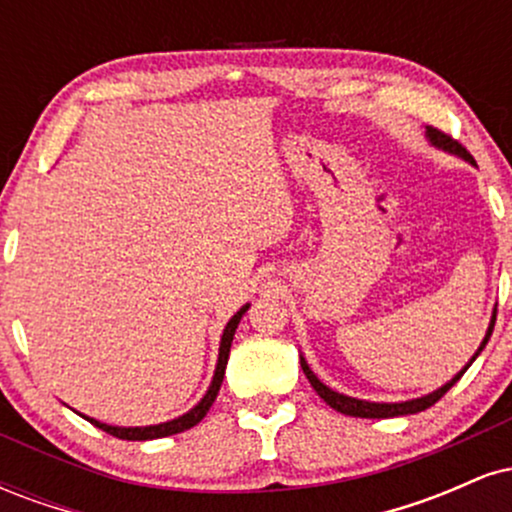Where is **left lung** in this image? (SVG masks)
<instances>
[{
    "label": "left lung",
    "mask_w": 512,
    "mask_h": 512,
    "mask_svg": "<svg viewBox=\"0 0 512 512\" xmlns=\"http://www.w3.org/2000/svg\"><path fill=\"white\" fill-rule=\"evenodd\" d=\"M426 137L428 142H431L433 146H438V149L448 151V154H455L464 158V161L474 163V158L469 156V151L464 149V146L460 142H455V139L448 137V134H443L440 129H433V127H426ZM493 325H496V310H493V317H491V325L489 330H486V337L484 342H481V346L477 349V354H474L472 358H469V363L464 366L460 373L455 375V378L450 380V383H445L443 387H438V390L428 392V395L424 397H416V399H407V402H366V399H356V397H349V395H342V392H334L332 387H327L325 383H320L317 380V375L310 370L308 363H305V358L301 356V368L305 373V378L310 380V385H313V390L320 395L322 399H325L327 404H330L332 409L342 411V414H349V416H358V419H392V416H407V414H419V411H424L428 407H433V404L438 402L440 397L445 395V392L450 390L452 385L457 383V380L462 378L464 370H467L469 366L474 363V358H477L481 351H484V346L489 344L491 339V332H493Z\"/></svg>",
    "instance_id": "1"
}]
</instances>
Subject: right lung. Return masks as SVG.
Here are the masks:
<instances>
[{"label":"right lung","instance_id":"right-lung-1","mask_svg":"<svg viewBox=\"0 0 512 512\" xmlns=\"http://www.w3.org/2000/svg\"><path fill=\"white\" fill-rule=\"evenodd\" d=\"M248 308H250V303H245L243 308H240L238 313L233 315L231 320H228L226 330H223V334H221L219 363H216L214 378H211V385H209L207 395L199 399V402H197L195 407H192L190 411H187V414H182V416H178V419H173V421H166V424H156V426H129V428H127V426H108V424H101V421L91 419V416H84V414H81V416H84L86 421H91V424L96 426V428H101V431L110 433V436H115V438H122V440H154V438H166V436H173V433H182V431H187V428L197 426L199 421H202L204 416H207V411H209L211 404H214L216 395H219L221 383H223V373H226L228 354H231L233 334H236L240 317L248 313Z\"/></svg>","mask_w":512,"mask_h":512}]
</instances>
